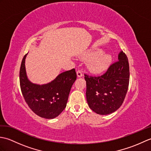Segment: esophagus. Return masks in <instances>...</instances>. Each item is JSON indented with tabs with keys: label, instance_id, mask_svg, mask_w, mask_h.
I'll list each match as a JSON object with an SVG mask.
<instances>
[{
	"label": "esophagus",
	"instance_id": "34e87169",
	"mask_svg": "<svg viewBox=\"0 0 151 151\" xmlns=\"http://www.w3.org/2000/svg\"><path fill=\"white\" fill-rule=\"evenodd\" d=\"M76 75H77V76L78 78L82 77V73L81 70H78V71L76 72Z\"/></svg>",
	"mask_w": 151,
	"mask_h": 151
}]
</instances>
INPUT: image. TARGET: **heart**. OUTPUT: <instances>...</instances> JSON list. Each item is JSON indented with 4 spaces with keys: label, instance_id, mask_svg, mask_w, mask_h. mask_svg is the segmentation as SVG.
<instances>
[{
    "label": "heart",
    "instance_id": "heart-1",
    "mask_svg": "<svg viewBox=\"0 0 151 151\" xmlns=\"http://www.w3.org/2000/svg\"><path fill=\"white\" fill-rule=\"evenodd\" d=\"M88 58L91 59L88 68L93 73H101L106 70L112 62V56L108 53L102 52L101 49L93 50L88 54Z\"/></svg>",
    "mask_w": 151,
    "mask_h": 151
}]
</instances>
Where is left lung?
Returning <instances> with one entry per match:
<instances>
[{"instance_id": "obj_1", "label": "left lung", "mask_w": 151, "mask_h": 151, "mask_svg": "<svg viewBox=\"0 0 151 151\" xmlns=\"http://www.w3.org/2000/svg\"><path fill=\"white\" fill-rule=\"evenodd\" d=\"M86 99L89 107L99 115H108L120 108L129 84V64L123 51L118 54V61L99 76L85 75Z\"/></svg>"}]
</instances>
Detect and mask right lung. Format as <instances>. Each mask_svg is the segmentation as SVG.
<instances>
[{
  "instance_id": "add662e5",
  "label": "right lung",
  "mask_w": 151,
  "mask_h": 151,
  "mask_svg": "<svg viewBox=\"0 0 151 151\" xmlns=\"http://www.w3.org/2000/svg\"><path fill=\"white\" fill-rule=\"evenodd\" d=\"M22 60L19 80L22 95L28 106L41 117L55 118L65 109L70 89L76 79L75 69L67 70L58 75L53 81L45 84H37L28 79L25 59Z\"/></svg>"
}]
</instances>
